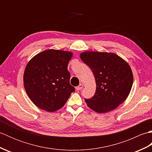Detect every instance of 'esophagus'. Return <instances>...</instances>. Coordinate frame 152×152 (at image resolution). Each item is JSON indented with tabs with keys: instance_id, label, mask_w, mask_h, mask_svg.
<instances>
[{
	"instance_id": "esophagus-1",
	"label": "esophagus",
	"mask_w": 152,
	"mask_h": 152,
	"mask_svg": "<svg viewBox=\"0 0 152 152\" xmlns=\"http://www.w3.org/2000/svg\"><path fill=\"white\" fill-rule=\"evenodd\" d=\"M83 84H82V83H80V84L78 86H77V87H76V89L77 90V91H79V90L82 89L83 88Z\"/></svg>"
}]
</instances>
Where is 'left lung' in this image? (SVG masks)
Returning <instances> with one entry per match:
<instances>
[{"label": "left lung", "mask_w": 152, "mask_h": 152, "mask_svg": "<svg viewBox=\"0 0 152 152\" xmlns=\"http://www.w3.org/2000/svg\"><path fill=\"white\" fill-rule=\"evenodd\" d=\"M80 59L90 67L95 78V95L85 99L89 108L103 114L118 108L127 99L133 83L127 62L114 53L91 51L82 52Z\"/></svg>", "instance_id": "8db88e82"}]
</instances>
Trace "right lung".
<instances>
[{"label": "right lung", "mask_w": 152, "mask_h": 152, "mask_svg": "<svg viewBox=\"0 0 152 152\" xmlns=\"http://www.w3.org/2000/svg\"><path fill=\"white\" fill-rule=\"evenodd\" d=\"M72 55L71 51L50 49L37 54L28 62L23 74L24 88L39 108L56 112L75 91L70 84L67 69Z\"/></svg>", "instance_id": "obj_1"}]
</instances>
